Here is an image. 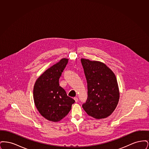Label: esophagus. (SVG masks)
<instances>
[{"label": "esophagus", "instance_id": "34e87169", "mask_svg": "<svg viewBox=\"0 0 149 149\" xmlns=\"http://www.w3.org/2000/svg\"><path fill=\"white\" fill-rule=\"evenodd\" d=\"M74 99L75 100V102H78V98L77 97H74Z\"/></svg>", "mask_w": 149, "mask_h": 149}]
</instances>
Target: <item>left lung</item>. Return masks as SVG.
I'll use <instances>...</instances> for the list:
<instances>
[{
    "instance_id": "obj_1",
    "label": "left lung",
    "mask_w": 149,
    "mask_h": 149,
    "mask_svg": "<svg viewBox=\"0 0 149 149\" xmlns=\"http://www.w3.org/2000/svg\"><path fill=\"white\" fill-rule=\"evenodd\" d=\"M88 86V98L82 107L89 116L105 118L118 104L120 92L116 77L106 65L81 58Z\"/></svg>"
}]
</instances>
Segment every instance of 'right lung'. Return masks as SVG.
<instances>
[{"label": "right lung", "instance_id": "obj_1", "mask_svg": "<svg viewBox=\"0 0 149 149\" xmlns=\"http://www.w3.org/2000/svg\"><path fill=\"white\" fill-rule=\"evenodd\" d=\"M68 58H62L38 78L33 88V99L36 107L46 120L58 122L71 110L75 100L67 95L59 85V78L66 65Z\"/></svg>", "mask_w": 149, "mask_h": 149}]
</instances>
